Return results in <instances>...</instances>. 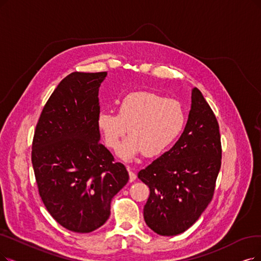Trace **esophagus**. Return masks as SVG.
<instances>
[{"mask_svg":"<svg viewBox=\"0 0 261 261\" xmlns=\"http://www.w3.org/2000/svg\"><path fill=\"white\" fill-rule=\"evenodd\" d=\"M127 170H128V174H129V181L133 182V181L136 180L137 175H136V173H135V172L132 170V168H130L129 166H127Z\"/></svg>","mask_w":261,"mask_h":261,"instance_id":"1","label":"esophagus"}]
</instances>
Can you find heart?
Instances as JSON below:
<instances>
[{"label": "heart", "mask_w": 261, "mask_h": 261, "mask_svg": "<svg viewBox=\"0 0 261 261\" xmlns=\"http://www.w3.org/2000/svg\"><path fill=\"white\" fill-rule=\"evenodd\" d=\"M185 119V111L178 100L151 91H137L119 100L118 114L101 111L97 127L111 150L118 149L129 129L130 136L121 145L119 155L132 161L141 153L156 156L168 150L182 133Z\"/></svg>", "instance_id": "obj_1"}]
</instances>
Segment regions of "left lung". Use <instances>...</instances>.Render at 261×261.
Masks as SVG:
<instances>
[{
	"label": "left lung",
	"mask_w": 261,
	"mask_h": 261,
	"mask_svg": "<svg viewBox=\"0 0 261 261\" xmlns=\"http://www.w3.org/2000/svg\"><path fill=\"white\" fill-rule=\"evenodd\" d=\"M222 165L220 126L197 88L184 132L173 147L138 172L149 186L143 217L154 232L175 236L187 230L212 200Z\"/></svg>",
	"instance_id": "left-lung-1"
}]
</instances>
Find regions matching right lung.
<instances>
[{
	"instance_id": "right-lung-1",
	"label": "right lung",
	"mask_w": 261,
	"mask_h": 261,
	"mask_svg": "<svg viewBox=\"0 0 261 261\" xmlns=\"http://www.w3.org/2000/svg\"><path fill=\"white\" fill-rule=\"evenodd\" d=\"M107 71L71 72L39 116L32 165L47 211L70 231L88 233L106 223L113 196L128 181L124 165L99 142L98 88Z\"/></svg>"
}]
</instances>
